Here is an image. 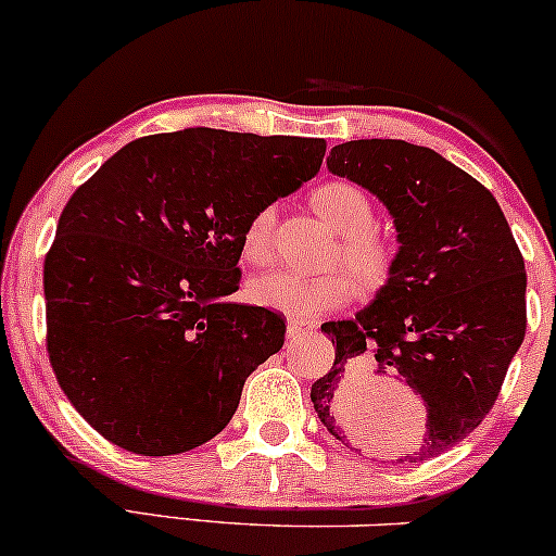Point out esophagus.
I'll return each mask as SVG.
<instances>
[{"label":"esophagus","instance_id":"obj_1","mask_svg":"<svg viewBox=\"0 0 556 556\" xmlns=\"http://www.w3.org/2000/svg\"><path fill=\"white\" fill-rule=\"evenodd\" d=\"M309 330H314V325L312 321H304V319H289V338L293 340V338H301V334L304 332H309Z\"/></svg>","mask_w":556,"mask_h":556}]
</instances>
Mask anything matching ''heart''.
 Wrapping results in <instances>:
<instances>
[{
    "label": "heart",
    "mask_w": 556,
    "mask_h": 556,
    "mask_svg": "<svg viewBox=\"0 0 556 556\" xmlns=\"http://www.w3.org/2000/svg\"><path fill=\"white\" fill-rule=\"evenodd\" d=\"M317 214L332 226L342 242L334 252L338 263L351 270H330L321 276L276 267L257 276L250 283V299L265 309L289 314L293 319H317L321 314L345 306L355 296L358 286L376 291L392 278L394 247L387 237L374 229L376 211L358 185L353 182H325L312 193ZM273 226H276V205H263L247 218L242 229V255L250 263H265L273 250Z\"/></svg>",
    "instance_id": "heart-1"
}]
</instances>
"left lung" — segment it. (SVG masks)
<instances>
[{
    "instance_id": "1",
    "label": "left lung",
    "mask_w": 556,
    "mask_h": 556,
    "mask_svg": "<svg viewBox=\"0 0 556 556\" xmlns=\"http://www.w3.org/2000/svg\"><path fill=\"white\" fill-rule=\"evenodd\" d=\"M327 169L387 205L400 250L371 304L321 325L334 363L312 383L314 409L348 448L376 454L371 402L345 400V383L355 368L392 374L425 407L420 441L396 462H428L464 441L497 400L526 334L523 257L490 190L433 149L345 141Z\"/></svg>"
}]
</instances>
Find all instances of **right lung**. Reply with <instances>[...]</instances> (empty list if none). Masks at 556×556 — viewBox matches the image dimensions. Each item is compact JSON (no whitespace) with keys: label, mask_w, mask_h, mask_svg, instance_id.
I'll list each match as a JSON object with an SVG mask.
<instances>
[{"label":"right lung","mask_w":556,"mask_h":556,"mask_svg":"<svg viewBox=\"0 0 556 556\" xmlns=\"http://www.w3.org/2000/svg\"><path fill=\"white\" fill-rule=\"evenodd\" d=\"M325 139L185 128L115 152L68 198L46 255L48 358L121 448L169 456L222 433L286 321L229 301L247 218L319 173Z\"/></svg>","instance_id":"add662e5"}]
</instances>
